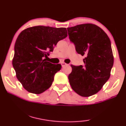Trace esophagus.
Instances as JSON below:
<instances>
[{
	"mask_svg": "<svg viewBox=\"0 0 126 126\" xmlns=\"http://www.w3.org/2000/svg\"><path fill=\"white\" fill-rule=\"evenodd\" d=\"M61 64L62 65V66H65V65H66V63H63V62H62V63H61Z\"/></svg>",
	"mask_w": 126,
	"mask_h": 126,
	"instance_id": "34e87169",
	"label": "esophagus"
}]
</instances>
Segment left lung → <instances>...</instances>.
Instances as JSON below:
<instances>
[{
	"label": "left lung",
	"mask_w": 126,
	"mask_h": 126,
	"mask_svg": "<svg viewBox=\"0 0 126 126\" xmlns=\"http://www.w3.org/2000/svg\"><path fill=\"white\" fill-rule=\"evenodd\" d=\"M70 41L82 56L84 65H71L68 79L72 88L82 97L98 92L109 79L113 65L110 40L98 26L81 24L67 28Z\"/></svg>",
	"instance_id": "left-lung-1"
}]
</instances>
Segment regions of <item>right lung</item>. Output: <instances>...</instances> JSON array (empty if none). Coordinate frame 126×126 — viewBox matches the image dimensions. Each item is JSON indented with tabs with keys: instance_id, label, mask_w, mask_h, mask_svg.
Instances as JSON below:
<instances>
[{
	"instance_id": "obj_1",
	"label": "right lung",
	"mask_w": 126,
	"mask_h": 126,
	"mask_svg": "<svg viewBox=\"0 0 126 126\" xmlns=\"http://www.w3.org/2000/svg\"><path fill=\"white\" fill-rule=\"evenodd\" d=\"M67 36L65 28L36 26L25 29L18 36L12 63L17 78L28 92L41 94L51 86L61 65L53 64L45 58Z\"/></svg>"
}]
</instances>
